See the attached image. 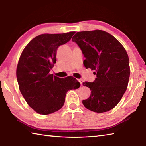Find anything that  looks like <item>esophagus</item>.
Listing matches in <instances>:
<instances>
[{
  "mask_svg": "<svg viewBox=\"0 0 146 146\" xmlns=\"http://www.w3.org/2000/svg\"><path fill=\"white\" fill-rule=\"evenodd\" d=\"M78 82L80 83V85H81L82 86V85H83V80H82V79H80V80H78Z\"/></svg>",
  "mask_w": 146,
  "mask_h": 146,
  "instance_id": "34e87169",
  "label": "esophagus"
}]
</instances>
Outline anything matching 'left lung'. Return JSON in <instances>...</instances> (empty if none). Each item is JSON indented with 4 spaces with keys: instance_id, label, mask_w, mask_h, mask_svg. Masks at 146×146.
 I'll return each mask as SVG.
<instances>
[{
    "instance_id": "obj_1",
    "label": "left lung",
    "mask_w": 146,
    "mask_h": 146,
    "mask_svg": "<svg viewBox=\"0 0 146 146\" xmlns=\"http://www.w3.org/2000/svg\"><path fill=\"white\" fill-rule=\"evenodd\" d=\"M75 42L85 58L86 69L95 70L94 82L83 85L91 90L90 97L82 101L87 109L103 113L112 109L120 102L127 88L130 67L125 48L110 34L102 30L76 33Z\"/></svg>"
}]
</instances>
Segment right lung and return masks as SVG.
Returning a JSON list of instances; mask_svg holds the SVG:
<instances>
[{"label": "right lung", "mask_w": 146, "mask_h": 146, "mask_svg": "<svg viewBox=\"0 0 146 146\" xmlns=\"http://www.w3.org/2000/svg\"><path fill=\"white\" fill-rule=\"evenodd\" d=\"M75 33L42 34L32 39L22 52L16 71L17 82L27 104L37 113L48 115L61 109L68 91L80 87L73 76L60 78L49 74L56 63L57 49Z\"/></svg>", "instance_id": "obj_1"}]
</instances>
